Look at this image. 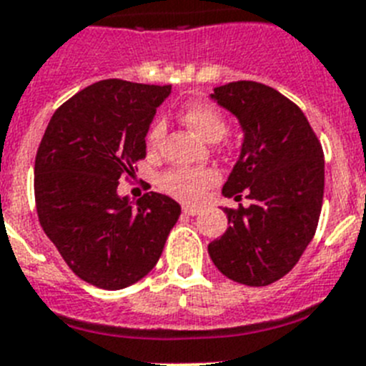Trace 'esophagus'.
Returning a JSON list of instances; mask_svg holds the SVG:
<instances>
[{
	"mask_svg": "<svg viewBox=\"0 0 366 366\" xmlns=\"http://www.w3.org/2000/svg\"><path fill=\"white\" fill-rule=\"evenodd\" d=\"M183 212H185L187 216H196L199 214V209L198 207H183Z\"/></svg>",
	"mask_w": 366,
	"mask_h": 366,
	"instance_id": "esophagus-1",
	"label": "esophagus"
}]
</instances>
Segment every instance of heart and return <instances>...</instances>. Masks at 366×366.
<instances>
[{
  "mask_svg": "<svg viewBox=\"0 0 366 366\" xmlns=\"http://www.w3.org/2000/svg\"><path fill=\"white\" fill-rule=\"evenodd\" d=\"M179 117L183 119L187 126L194 134L202 137L203 141H219L227 132V121L223 113L214 104L207 100H192L189 104L181 108ZM164 135V124L161 121H155L150 126L147 134L148 148H157L161 139ZM214 181V174L205 172V170H196V168H177L172 172L164 174L161 177V187L174 198L183 199V202H196L202 198L203 190Z\"/></svg>",
  "mask_w": 366,
  "mask_h": 366,
  "instance_id": "b5f03b06",
  "label": "heart"
}]
</instances>
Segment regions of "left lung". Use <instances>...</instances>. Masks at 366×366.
<instances>
[{
  "label": "left lung",
  "mask_w": 366,
  "mask_h": 366,
  "mask_svg": "<svg viewBox=\"0 0 366 366\" xmlns=\"http://www.w3.org/2000/svg\"><path fill=\"white\" fill-rule=\"evenodd\" d=\"M212 99L244 130L223 196L249 207L223 209L227 231L209 244L214 266L245 286H267L293 269L315 234L325 194V154L302 109L266 84L238 80Z\"/></svg>",
  "instance_id": "1"
}]
</instances>
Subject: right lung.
Wrapping results in <instances>:
<instances>
[{
  "instance_id": "1",
  "label": "right lung",
  "mask_w": 366,
  "mask_h": 366,
  "mask_svg": "<svg viewBox=\"0 0 366 366\" xmlns=\"http://www.w3.org/2000/svg\"><path fill=\"white\" fill-rule=\"evenodd\" d=\"M172 86L109 79L71 97L51 117L34 161L40 225L76 277L122 290L147 277L163 253L179 203L147 192L117 194L147 155L155 112Z\"/></svg>"
}]
</instances>
